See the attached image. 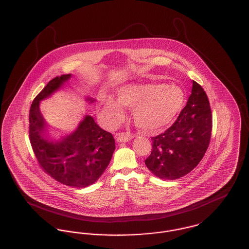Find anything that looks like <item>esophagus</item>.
Returning <instances> with one entry per match:
<instances>
[{
  "label": "esophagus",
  "instance_id": "1",
  "mask_svg": "<svg viewBox=\"0 0 249 249\" xmlns=\"http://www.w3.org/2000/svg\"><path fill=\"white\" fill-rule=\"evenodd\" d=\"M132 138L131 134L128 133V132H121L119 133L117 137V141L119 142H126L130 141V139Z\"/></svg>",
  "mask_w": 249,
  "mask_h": 249
}]
</instances>
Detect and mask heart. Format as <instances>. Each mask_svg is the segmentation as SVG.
<instances>
[{
  "mask_svg": "<svg viewBox=\"0 0 249 249\" xmlns=\"http://www.w3.org/2000/svg\"><path fill=\"white\" fill-rule=\"evenodd\" d=\"M184 90L176 85L133 84L120 88L118 100L105 96L100 110L101 118L108 125H117L124 118L123 107H131L134 124L146 132L169 126L183 109Z\"/></svg>",
  "mask_w": 249,
  "mask_h": 249,
  "instance_id": "obj_1",
  "label": "heart"
}]
</instances>
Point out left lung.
Listing matches in <instances>:
<instances>
[{"instance_id":"left-lung-1","label":"left lung","mask_w":249,"mask_h":249,"mask_svg":"<svg viewBox=\"0 0 249 249\" xmlns=\"http://www.w3.org/2000/svg\"><path fill=\"white\" fill-rule=\"evenodd\" d=\"M176 122L152 137V151L144 160L157 178L175 180L191 172L205 154L211 138L212 113L207 95L197 82Z\"/></svg>"}]
</instances>
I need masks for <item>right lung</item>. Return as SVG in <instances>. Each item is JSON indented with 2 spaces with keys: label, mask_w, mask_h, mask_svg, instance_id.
<instances>
[{
  "label": "right lung",
  "mask_w": 249,
  "mask_h": 249,
  "mask_svg": "<svg viewBox=\"0 0 249 249\" xmlns=\"http://www.w3.org/2000/svg\"><path fill=\"white\" fill-rule=\"evenodd\" d=\"M70 77L71 73L53 78L35 98L29 114V135L36 159L48 175L66 186L86 188L103 175L116 145L113 135L99 127L90 116H86L77 129L61 140L48 139L40 101L58 90Z\"/></svg>",
  "instance_id": "obj_1"
}]
</instances>
